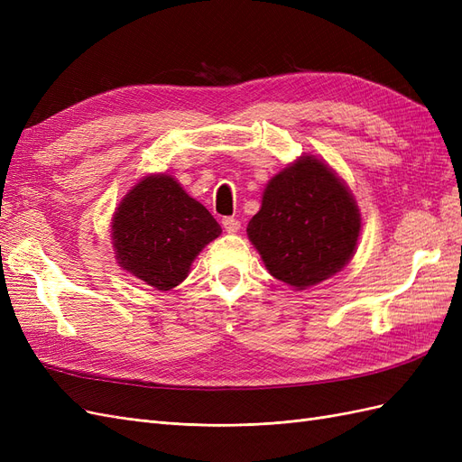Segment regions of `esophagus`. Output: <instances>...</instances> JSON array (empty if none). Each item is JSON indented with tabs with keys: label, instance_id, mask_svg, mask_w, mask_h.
I'll return each instance as SVG.
<instances>
[{
	"label": "esophagus",
	"instance_id": "obj_1",
	"mask_svg": "<svg viewBox=\"0 0 462 462\" xmlns=\"http://www.w3.org/2000/svg\"><path fill=\"white\" fill-rule=\"evenodd\" d=\"M223 229H226L227 233H236L241 229V221L236 217H223Z\"/></svg>",
	"mask_w": 462,
	"mask_h": 462
}]
</instances>
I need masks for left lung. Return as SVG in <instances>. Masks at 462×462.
I'll return each mask as SVG.
<instances>
[{"label":"left lung","mask_w":462,"mask_h":462,"mask_svg":"<svg viewBox=\"0 0 462 462\" xmlns=\"http://www.w3.org/2000/svg\"><path fill=\"white\" fill-rule=\"evenodd\" d=\"M246 233L275 279L306 289L351 260L360 214L341 179L304 156L270 180Z\"/></svg>","instance_id":"8db88e82"}]
</instances>
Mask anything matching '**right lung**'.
Here are the masks:
<instances>
[{"label": "right lung", "instance_id": "1", "mask_svg": "<svg viewBox=\"0 0 462 462\" xmlns=\"http://www.w3.org/2000/svg\"><path fill=\"white\" fill-rule=\"evenodd\" d=\"M111 231L121 268L170 291L189 275L192 260L221 227L173 177L150 175L123 199Z\"/></svg>", "mask_w": 462, "mask_h": 462}]
</instances>
